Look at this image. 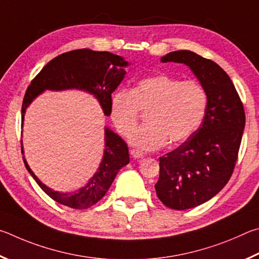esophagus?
<instances>
[{
    "label": "esophagus",
    "instance_id": "obj_1",
    "mask_svg": "<svg viewBox=\"0 0 259 259\" xmlns=\"http://www.w3.org/2000/svg\"><path fill=\"white\" fill-rule=\"evenodd\" d=\"M131 155H132L134 158H142L144 156V153L143 151L139 150V149H132V150H131Z\"/></svg>",
    "mask_w": 259,
    "mask_h": 259
}]
</instances>
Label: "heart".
Segmentation results:
<instances>
[{"mask_svg":"<svg viewBox=\"0 0 259 259\" xmlns=\"http://www.w3.org/2000/svg\"><path fill=\"white\" fill-rule=\"evenodd\" d=\"M208 92L197 80H182L158 74L139 80L134 89L112 94L110 117L118 132L130 135L147 112V124L135 130L131 143L142 150H156L168 142L179 144L196 132L205 118Z\"/></svg>","mask_w":259,"mask_h":259,"instance_id":"1","label":"heart"}]
</instances>
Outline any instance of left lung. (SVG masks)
Listing matches in <instances>:
<instances>
[{
    "label": "left lung",
    "instance_id": "8db88e82",
    "mask_svg": "<svg viewBox=\"0 0 259 259\" xmlns=\"http://www.w3.org/2000/svg\"><path fill=\"white\" fill-rule=\"evenodd\" d=\"M161 62L189 66L209 98L200 127L179 148L159 158L157 197L166 207L185 210L208 201L229 182L246 116L234 84L216 62L188 50L166 54Z\"/></svg>",
    "mask_w": 259,
    "mask_h": 259
}]
</instances>
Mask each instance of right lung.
<instances>
[{
	"label": "right lung",
	"instance_id": "add662e5",
	"mask_svg": "<svg viewBox=\"0 0 259 259\" xmlns=\"http://www.w3.org/2000/svg\"><path fill=\"white\" fill-rule=\"evenodd\" d=\"M127 65L128 63L121 57L108 51L80 49L60 54L48 62L27 88L21 107V122L24 121L26 108L44 90L79 89L88 91L97 97L104 115L109 116L111 93L124 78L125 71L121 67ZM104 140L106 149L99 170L84 188L75 193L52 191L36 178L24 158L25 166L40 189L54 201L74 209H86L101 200L118 171L130 162L128 148L119 135L106 128Z\"/></svg>",
	"mask_w": 259,
	"mask_h": 259
}]
</instances>
